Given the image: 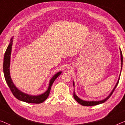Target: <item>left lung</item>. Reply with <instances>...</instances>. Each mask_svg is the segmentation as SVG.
<instances>
[{
    "mask_svg": "<svg viewBox=\"0 0 125 125\" xmlns=\"http://www.w3.org/2000/svg\"><path fill=\"white\" fill-rule=\"evenodd\" d=\"M120 52H121V69H122V62H123V56H122V51H121L120 49ZM119 78H120V77H119ZM119 80H118V81L117 82V84H116L115 86L114 87V89L113 90V91L112 92V93L110 94V95H109L108 97H107L106 98L104 99V100H102V101H83V100H82L81 99L78 98V97L77 96V95L75 94L74 93H74H73V97H74V98L75 100H76V101H77L78 103L80 104H81V105H83V106H94V105H98V104H102L104 103V102H105L106 101H107L108 99L110 98L111 95H112L113 93L114 90L115 89L116 87H117L118 83H119ZM73 86H74V83H73Z\"/></svg>",
    "mask_w": 125,
    "mask_h": 125,
    "instance_id": "obj_1",
    "label": "left lung"
}]
</instances>
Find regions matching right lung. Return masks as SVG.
<instances>
[{
    "label": "right lung",
    "instance_id": "obj_1",
    "mask_svg": "<svg viewBox=\"0 0 125 125\" xmlns=\"http://www.w3.org/2000/svg\"><path fill=\"white\" fill-rule=\"evenodd\" d=\"M12 38L10 40V44L8 45L7 48L6 52L4 54V61H3V72H4V78L6 81L7 83L8 87L13 95L16 97L19 100L22 101L28 102V103L32 104H40L44 102L46 99L49 96L50 90L52 87V85L56 78L59 77L61 73V72H58L57 73L53 76V77L51 78L50 82H49V87L48 90L45 93L39 95H30L24 93L21 91H20L12 81L10 74V57H11V52L12 45Z\"/></svg>",
    "mask_w": 125,
    "mask_h": 125
}]
</instances>
